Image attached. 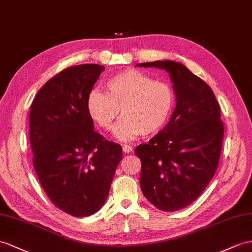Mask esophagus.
<instances>
[{
  "label": "esophagus",
  "instance_id": "esophagus-1",
  "mask_svg": "<svg viewBox=\"0 0 252 252\" xmlns=\"http://www.w3.org/2000/svg\"><path fill=\"white\" fill-rule=\"evenodd\" d=\"M132 151V146L131 145H127V144H125L124 146H123V152L125 153H130Z\"/></svg>",
  "mask_w": 252,
  "mask_h": 252
}]
</instances>
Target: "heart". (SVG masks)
<instances>
[{
    "label": "heart",
    "instance_id": "b5f03b06",
    "mask_svg": "<svg viewBox=\"0 0 252 252\" xmlns=\"http://www.w3.org/2000/svg\"><path fill=\"white\" fill-rule=\"evenodd\" d=\"M106 92L93 90L87 100L88 112L106 130L120 114L124 116L114 128V136L130 141L160 131L172 114L175 94L171 85L155 81L138 69H125L110 77Z\"/></svg>",
    "mask_w": 252,
    "mask_h": 252
}]
</instances>
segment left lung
<instances>
[{"mask_svg": "<svg viewBox=\"0 0 252 252\" xmlns=\"http://www.w3.org/2000/svg\"><path fill=\"white\" fill-rule=\"evenodd\" d=\"M137 66L165 69L173 82L169 123L134 153L144 197L158 210L175 212L197 200L216 172L224 132L220 106L210 85L185 65L167 60Z\"/></svg>", "mask_w": 252, "mask_h": 252, "instance_id": "left-lung-1", "label": "left lung"}]
</instances>
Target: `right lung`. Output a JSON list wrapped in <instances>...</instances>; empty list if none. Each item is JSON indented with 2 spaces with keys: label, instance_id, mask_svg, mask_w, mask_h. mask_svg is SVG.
Listing matches in <instances>:
<instances>
[{
  "label": "right lung",
  "instance_id": "obj_1",
  "mask_svg": "<svg viewBox=\"0 0 252 252\" xmlns=\"http://www.w3.org/2000/svg\"><path fill=\"white\" fill-rule=\"evenodd\" d=\"M105 67L65 68L36 94L30 110V143L40 185L52 203L73 217L105 204L123 157L122 146L94 130L87 100Z\"/></svg>",
  "mask_w": 252,
  "mask_h": 252
}]
</instances>
